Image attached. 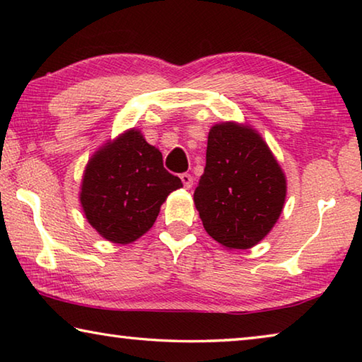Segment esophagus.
I'll use <instances>...</instances> for the list:
<instances>
[{
	"label": "esophagus",
	"instance_id": "34e87169",
	"mask_svg": "<svg viewBox=\"0 0 362 362\" xmlns=\"http://www.w3.org/2000/svg\"><path fill=\"white\" fill-rule=\"evenodd\" d=\"M180 179H182L183 187H185V188H192L193 187V177H192V174H187V173L182 174Z\"/></svg>",
	"mask_w": 362,
	"mask_h": 362
}]
</instances>
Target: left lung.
<instances>
[{"label":"left lung","instance_id":"1","mask_svg":"<svg viewBox=\"0 0 362 362\" xmlns=\"http://www.w3.org/2000/svg\"><path fill=\"white\" fill-rule=\"evenodd\" d=\"M284 199V174L259 134L235 122L214 126L194 189L196 209L214 240L230 249L255 246L276 223Z\"/></svg>","mask_w":362,"mask_h":362}]
</instances>
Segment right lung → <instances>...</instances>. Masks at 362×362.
<instances>
[{
  "mask_svg": "<svg viewBox=\"0 0 362 362\" xmlns=\"http://www.w3.org/2000/svg\"><path fill=\"white\" fill-rule=\"evenodd\" d=\"M180 187L179 177L164 169L161 151L132 129L90 159L83 177L81 204L99 235L127 244L151 228L168 194Z\"/></svg>",
  "mask_w": 362,
  "mask_h": 362,
  "instance_id": "right-lung-1",
  "label": "right lung"
}]
</instances>
